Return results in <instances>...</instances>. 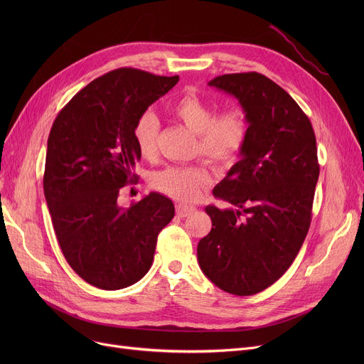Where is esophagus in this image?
Returning a JSON list of instances; mask_svg holds the SVG:
<instances>
[{
	"label": "esophagus",
	"instance_id": "esophagus-1",
	"mask_svg": "<svg viewBox=\"0 0 364 364\" xmlns=\"http://www.w3.org/2000/svg\"><path fill=\"white\" fill-rule=\"evenodd\" d=\"M195 211H196L195 206H187V205H181V203L177 205V215L181 218L192 215Z\"/></svg>",
	"mask_w": 364,
	"mask_h": 364
}]
</instances>
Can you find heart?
I'll list each match as a JSON object with an SVG mask.
<instances>
[{"label":"heart","instance_id":"1","mask_svg":"<svg viewBox=\"0 0 364 364\" xmlns=\"http://www.w3.org/2000/svg\"><path fill=\"white\" fill-rule=\"evenodd\" d=\"M169 113L196 132L198 150L218 166L233 164L242 153L247 136L250 119L242 106H233L215 114L211 102L195 92H184L169 105ZM159 122L155 114L146 112L132 128V139L143 158L156 153ZM211 172L203 164L169 165L151 176V186L159 192L181 202H192L211 183Z\"/></svg>","mask_w":364,"mask_h":364}]
</instances>
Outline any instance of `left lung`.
Returning a JSON list of instances; mask_svg holds the SVG:
<instances>
[{
    "instance_id": "8db88e82",
    "label": "left lung",
    "mask_w": 364,
    "mask_h": 364,
    "mask_svg": "<svg viewBox=\"0 0 364 364\" xmlns=\"http://www.w3.org/2000/svg\"><path fill=\"white\" fill-rule=\"evenodd\" d=\"M208 85L239 100L250 136L213 192L232 208H205L213 228L198 261L220 289L254 295L289 269L309 233L320 172L316 136L296 102L261 73L221 75Z\"/></svg>"
}]
</instances>
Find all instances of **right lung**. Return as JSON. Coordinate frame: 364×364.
<instances>
[{
	"label": "right lung",
	"mask_w": 364,
	"mask_h": 364,
	"mask_svg": "<svg viewBox=\"0 0 364 364\" xmlns=\"http://www.w3.org/2000/svg\"><path fill=\"white\" fill-rule=\"evenodd\" d=\"M178 80L112 70L75 94L51 127L44 195L54 233L73 272L95 288L137 283L150 269L159 232L174 218V203L161 193L129 208L118 196L137 181L134 124Z\"/></svg>",
	"instance_id": "1"
}]
</instances>
